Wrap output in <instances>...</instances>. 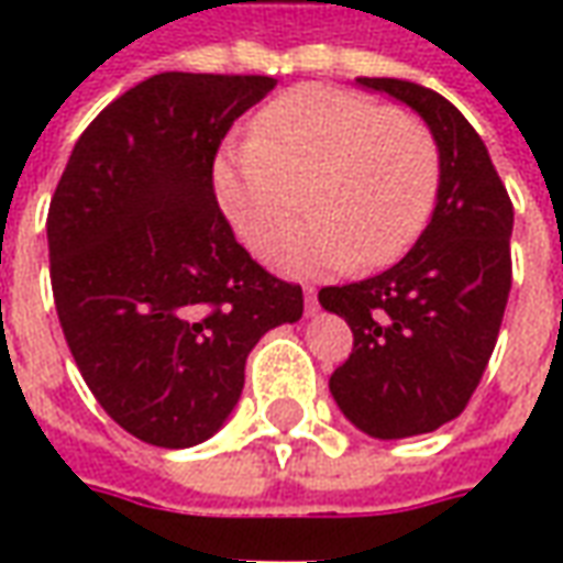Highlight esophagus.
I'll use <instances>...</instances> for the list:
<instances>
[{"label": "esophagus", "instance_id": "34e87169", "mask_svg": "<svg viewBox=\"0 0 563 563\" xmlns=\"http://www.w3.org/2000/svg\"><path fill=\"white\" fill-rule=\"evenodd\" d=\"M305 307H307V313H310V317H313V313L319 310L317 289H313V286H307V289H305Z\"/></svg>", "mask_w": 563, "mask_h": 563}]
</instances>
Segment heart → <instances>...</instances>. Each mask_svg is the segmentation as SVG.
Instances as JSON below:
<instances>
[{"mask_svg":"<svg viewBox=\"0 0 563 563\" xmlns=\"http://www.w3.org/2000/svg\"><path fill=\"white\" fill-rule=\"evenodd\" d=\"M437 144L410 111L338 87H298L265 104L250 139L213 162L217 196L246 246L265 253L301 208L310 220L271 250L286 274L379 268L428 222Z\"/></svg>","mask_w":563,"mask_h":563,"instance_id":"b5f03b06","label":"heart"}]
</instances>
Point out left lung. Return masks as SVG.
<instances>
[{"instance_id": "1", "label": "left lung", "mask_w": 563, "mask_h": 563, "mask_svg": "<svg viewBox=\"0 0 563 563\" xmlns=\"http://www.w3.org/2000/svg\"><path fill=\"white\" fill-rule=\"evenodd\" d=\"M422 117L440 156L431 222L377 277L325 286L353 353L329 379L350 422L379 440L437 431L467 407L495 353L512 286V201L476 129L440 92L398 78H355Z\"/></svg>"}]
</instances>
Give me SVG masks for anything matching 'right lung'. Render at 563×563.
I'll list each match as a JSON object with an SVG mask.
<instances>
[{
	"mask_svg": "<svg viewBox=\"0 0 563 563\" xmlns=\"http://www.w3.org/2000/svg\"><path fill=\"white\" fill-rule=\"evenodd\" d=\"M274 87L268 75L141 80L84 129L51 198L68 350L104 413L153 446L217 434L250 350L305 313L301 286L253 262L213 196L225 132Z\"/></svg>",
	"mask_w": 563,
	"mask_h": 563,
	"instance_id": "right-lung-1",
	"label": "right lung"
}]
</instances>
